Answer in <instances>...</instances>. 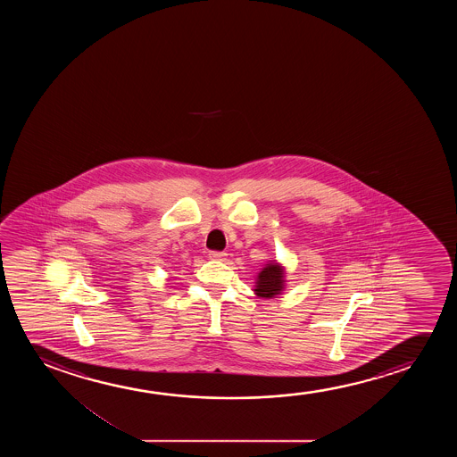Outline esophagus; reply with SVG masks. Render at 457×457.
<instances>
[{
    "label": "esophagus",
    "mask_w": 457,
    "mask_h": 457,
    "mask_svg": "<svg viewBox=\"0 0 457 457\" xmlns=\"http://www.w3.org/2000/svg\"><path fill=\"white\" fill-rule=\"evenodd\" d=\"M226 256H228V254H226L225 251H211V253H209V257L213 259V261H225Z\"/></svg>",
    "instance_id": "1"
}]
</instances>
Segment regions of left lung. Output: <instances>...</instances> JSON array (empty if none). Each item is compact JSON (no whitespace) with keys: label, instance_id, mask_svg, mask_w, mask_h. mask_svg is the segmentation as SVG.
<instances>
[{"label":"left lung","instance_id":"left-lung-1","mask_svg":"<svg viewBox=\"0 0 457 457\" xmlns=\"http://www.w3.org/2000/svg\"><path fill=\"white\" fill-rule=\"evenodd\" d=\"M284 267L281 263L269 262L257 275L254 294L261 298H276L286 288Z\"/></svg>","mask_w":457,"mask_h":457}]
</instances>
